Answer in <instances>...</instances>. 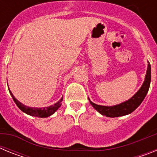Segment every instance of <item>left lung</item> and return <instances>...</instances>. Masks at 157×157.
I'll list each match as a JSON object with an SVG mask.
<instances>
[{"label":"left lung","mask_w":157,"mask_h":157,"mask_svg":"<svg viewBox=\"0 0 157 157\" xmlns=\"http://www.w3.org/2000/svg\"><path fill=\"white\" fill-rule=\"evenodd\" d=\"M151 82V66L150 63L148 64V69H147L145 79L143 85L141 87L139 90L137 92L134 97L125 101L124 103L120 105H115V106L108 107V106H101V105H96L93 103L92 101H90L91 105L94 107L96 110L99 112L103 116H106L108 117H119V116H125L128 115L131 112H134L138 106L141 104V102L145 99L147 93L149 91V86Z\"/></svg>","instance_id":"left-lung-1"}]
</instances>
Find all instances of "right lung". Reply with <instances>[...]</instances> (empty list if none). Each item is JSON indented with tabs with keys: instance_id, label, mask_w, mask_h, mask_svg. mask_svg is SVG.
<instances>
[{
	"instance_id": "obj_1",
	"label": "right lung",
	"mask_w": 157,
	"mask_h": 157,
	"mask_svg": "<svg viewBox=\"0 0 157 157\" xmlns=\"http://www.w3.org/2000/svg\"><path fill=\"white\" fill-rule=\"evenodd\" d=\"M9 92H10V94L12 97V98H13V101H15V103H16V105L19 107V109H20V110L23 111L25 113H27V114L30 115V116H37V117L40 118L48 117V116L53 114L54 112H56L59 107H60L61 102L62 101H63V98H61V99L58 101L57 103L52 105V106L46 107V108H39V109H37V108H30V107H27L26 106V105H23L22 103H20L18 100H16V98H14V96L12 95V94L11 93L10 90H9Z\"/></svg>"
}]
</instances>
